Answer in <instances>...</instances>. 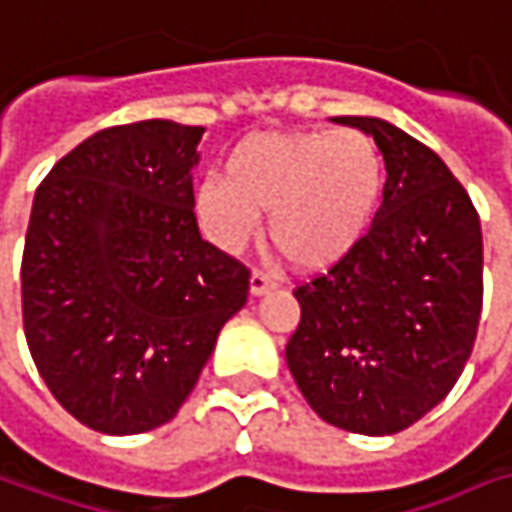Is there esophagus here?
Returning a JSON list of instances; mask_svg holds the SVG:
<instances>
[{
    "instance_id": "1",
    "label": "esophagus",
    "mask_w": 512,
    "mask_h": 512,
    "mask_svg": "<svg viewBox=\"0 0 512 512\" xmlns=\"http://www.w3.org/2000/svg\"><path fill=\"white\" fill-rule=\"evenodd\" d=\"M278 283L275 278H269V275H263V272H252V278H249V292L260 298V295H266L269 289H275Z\"/></svg>"
}]
</instances>
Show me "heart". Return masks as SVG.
<instances>
[{
	"label": "heart",
	"instance_id": "obj_1",
	"mask_svg": "<svg viewBox=\"0 0 512 512\" xmlns=\"http://www.w3.org/2000/svg\"><path fill=\"white\" fill-rule=\"evenodd\" d=\"M384 189V154L358 128L260 131L229 151L223 177L197 186L194 212L223 252H240L266 214L295 269L326 272L367 240Z\"/></svg>",
	"mask_w": 512,
	"mask_h": 512
}]
</instances>
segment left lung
I'll use <instances>...</instances> for the list:
<instances>
[{
    "label": "left lung",
    "instance_id": "obj_1",
    "mask_svg": "<svg viewBox=\"0 0 512 512\" xmlns=\"http://www.w3.org/2000/svg\"><path fill=\"white\" fill-rule=\"evenodd\" d=\"M369 134L387 189L367 240L295 289L286 364L309 407L346 433L407 430L447 398L476 344L481 223L444 160L378 117H332Z\"/></svg>",
    "mask_w": 512,
    "mask_h": 512
}]
</instances>
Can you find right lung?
Masks as SVG:
<instances>
[{
    "mask_svg": "<svg viewBox=\"0 0 512 512\" xmlns=\"http://www.w3.org/2000/svg\"><path fill=\"white\" fill-rule=\"evenodd\" d=\"M203 131L171 120L105 128L36 189L25 338L56 401L97 433L171 421L249 298V269L197 229Z\"/></svg>",
    "mask_w": 512,
    "mask_h": 512,
    "instance_id": "obj_1",
    "label": "right lung"
}]
</instances>
